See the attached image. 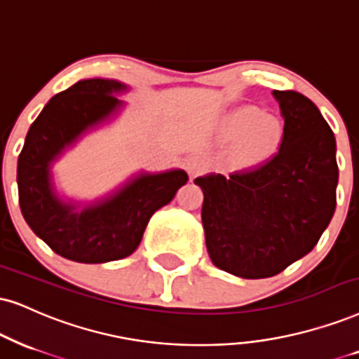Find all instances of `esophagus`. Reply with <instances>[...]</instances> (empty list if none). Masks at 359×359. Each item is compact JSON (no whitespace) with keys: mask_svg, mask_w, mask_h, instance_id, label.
<instances>
[{"mask_svg":"<svg viewBox=\"0 0 359 359\" xmlns=\"http://www.w3.org/2000/svg\"><path fill=\"white\" fill-rule=\"evenodd\" d=\"M184 167H185V170L189 172L190 177H197V175H201L203 170H205V161L198 156H190L185 158Z\"/></svg>","mask_w":359,"mask_h":359,"instance_id":"1","label":"esophagus"}]
</instances>
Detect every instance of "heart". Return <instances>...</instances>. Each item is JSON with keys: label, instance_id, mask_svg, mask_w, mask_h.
<instances>
[{"label": "heart", "instance_id": "heart-1", "mask_svg": "<svg viewBox=\"0 0 359 359\" xmlns=\"http://www.w3.org/2000/svg\"><path fill=\"white\" fill-rule=\"evenodd\" d=\"M220 134L226 142H235L233 156L240 165L255 167L276 156L283 144L285 127L276 116L245 104L226 112Z\"/></svg>", "mask_w": 359, "mask_h": 359}]
</instances>
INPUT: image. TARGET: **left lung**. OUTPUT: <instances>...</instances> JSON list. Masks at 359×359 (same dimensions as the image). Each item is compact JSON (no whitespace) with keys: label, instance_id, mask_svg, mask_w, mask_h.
Segmentation results:
<instances>
[{"label":"left lung","instance_id":"8db88e82","mask_svg":"<svg viewBox=\"0 0 359 359\" xmlns=\"http://www.w3.org/2000/svg\"><path fill=\"white\" fill-rule=\"evenodd\" d=\"M285 119L278 154L265 164L194 180L203 192L210 260L240 278H269L313 250L337 208V140L320 109L273 90Z\"/></svg>","mask_w":359,"mask_h":359}]
</instances>
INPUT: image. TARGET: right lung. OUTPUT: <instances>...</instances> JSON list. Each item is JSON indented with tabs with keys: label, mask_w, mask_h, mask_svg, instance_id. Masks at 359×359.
<instances>
[{
	"label": "right lung",
	"mask_w": 359,
	"mask_h": 359,
	"mask_svg": "<svg viewBox=\"0 0 359 359\" xmlns=\"http://www.w3.org/2000/svg\"><path fill=\"white\" fill-rule=\"evenodd\" d=\"M129 86L83 79L49 99L31 124L18 158L20 207L29 229L51 250L79 263L121 260L135 252L158 208L187 184L182 169L137 174L102 197L78 202L57 192L53 167L86 134L114 119Z\"/></svg>",
	"instance_id": "1"
}]
</instances>
